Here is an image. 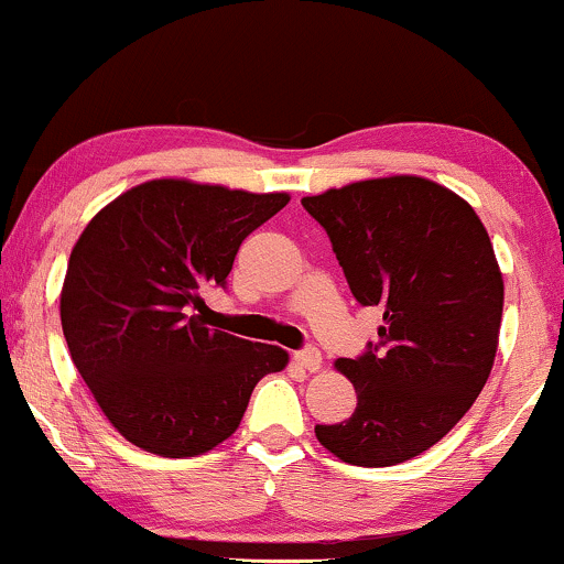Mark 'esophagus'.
I'll return each instance as SVG.
<instances>
[{"mask_svg":"<svg viewBox=\"0 0 564 564\" xmlns=\"http://www.w3.org/2000/svg\"><path fill=\"white\" fill-rule=\"evenodd\" d=\"M291 358H294V364L300 366V368H304V371H310V373H315L321 368V364H323V358H321V352L315 347H304V349H296L294 355H291Z\"/></svg>","mask_w":564,"mask_h":564,"instance_id":"esophagus-1","label":"esophagus"}]
</instances>
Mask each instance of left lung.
<instances>
[{"label": "left lung", "instance_id": "1", "mask_svg": "<svg viewBox=\"0 0 564 564\" xmlns=\"http://www.w3.org/2000/svg\"><path fill=\"white\" fill-rule=\"evenodd\" d=\"M364 307H381L379 341L336 360L358 392L347 422L315 437L355 467H392L443 440L494 368L503 278L480 217L424 177L364 180L302 198Z\"/></svg>", "mask_w": 564, "mask_h": 564}]
</instances>
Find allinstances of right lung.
Instances as JSON below:
<instances>
[{"instance_id":"right-lung-1","label":"right lung","mask_w":564,"mask_h":564,"mask_svg":"<svg viewBox=\"0 0 564 564\" xmlns=\"http://www.w3.org/2000/svg\"><path fill=\"white\" fill-rule=\"evenodd\" d=\"M289 204L191 180L121 193L84 228L61 294L63 336L97 405L138 448L187 458L241 424L281 347L204 321V291L228 283L238 246Z\"/></svg>"}]
</instances>
